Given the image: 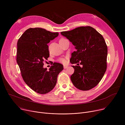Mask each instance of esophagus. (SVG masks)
<instances>
[{"instance_id":"obj_1","label":"esophagus","mask_w":125,"mask_h":125,"mask_svg":"<svg viewBox=\"0 0 125 125\" xmlns=\"http://www.w3.org/2000/svg\"><path fill=\"white\" fill-rule=\"evenodd\" d=\"M67 67H68V65H63V67H64V69L67 68Z\"/></svg>"}]
</instances>
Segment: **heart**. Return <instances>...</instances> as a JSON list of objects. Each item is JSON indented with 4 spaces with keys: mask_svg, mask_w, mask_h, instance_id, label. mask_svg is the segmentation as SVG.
<instances>
[{
    "mask_svg": "<svg viewBox=\"0 0 125 125\" xmlns=\"http://www.w3.org/2000/svg\"><path fill=\"white\" fill-rule=\"evenodd\" d=\"M64 39H65L62 38V39H60V41H62V40H64ZM59 61L62 62V63H65V60L64 59H63V58H61V59H59Z\"/></svg>",
    "mask_w": 125,
    "mask_h": 125,
    "instance_id": "1",
    "label": "heart"
}]
</instances>
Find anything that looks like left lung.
<instances>
[{
    "label": "left lung",
    "mask_w": 125,
    "mask_h": 125,
    "mask_svg": "<svg viewBox=\"0 0 125 125\" xmlns=\"http://www.w3.org/2000/svg\"><path fill=\"white\" fill-rule=\"evenodd\" d=\"M61 34L75 46L76 51L70 60L74 69L70 79L74 86L82 91L96 87L107 68V47L102 35L93 27L82 26ZM80 64L82 67L79 66Z\"/></svg>",
    "instance_id": "obj_1"
}]
</instances>
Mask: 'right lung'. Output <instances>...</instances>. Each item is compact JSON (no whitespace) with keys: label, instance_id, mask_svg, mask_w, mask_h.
<instances>
[{"label":"right lung","instance_id":"obj_1","mask_svg":"<svg viewBox=\"0 0 125 125\" xmlns=\"http://www.w3.org/2000/svg\"><path fill=\"white\" fill-rule=\"evenodd\" d=\"M59 35L41 28H29L17 42V62L25 83L36 93L47 94L56 86L59 73L63 69L60 63H54L47 70L43 62L50 56L48 43Z\"/></svg>","mask_w":125,"mask_h":125}]
</instances>
